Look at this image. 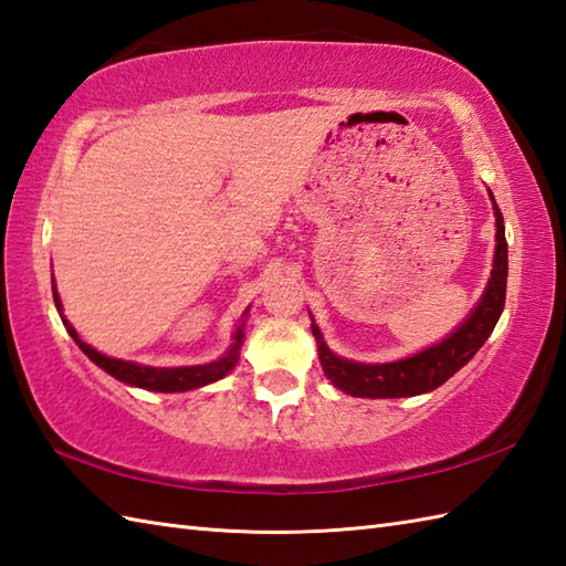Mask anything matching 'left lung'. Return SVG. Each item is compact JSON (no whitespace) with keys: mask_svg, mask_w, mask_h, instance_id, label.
I'll list each match as a JSON object with an SVG mask.
<instances>
[{"mask_svg":"<svg viewBox=\"0 0 566 566\" xmlns=\"http://www.w3.org/2000/svg\"><path fill=\"white\" fill-rule=\"evenodd\" d=\"M491 195V191H489ZM494 201V195H491ZM496 216V252H494V270L484 290V296L479 298L472 314L462 323L460 328L450 333L442 343L426 347L423 353L411 357L396 359V363L384 365H365L343 359L328 350L323 343V335L316 323H311L314 338L318 345V359L326 377L333 381V387L350 396H365V399H401V396H418L438 389L440 384L448 381L454 371H460L469 359L476 355L479 347L486 343L491 331L496 328L499 316L506 304V280H509V243L506 228H503L501 209L494 201Z\"/></svg>","mask_w":566,"mask_h":566,"instance_id":"obj_1","label":"left lung"}]
</instances>
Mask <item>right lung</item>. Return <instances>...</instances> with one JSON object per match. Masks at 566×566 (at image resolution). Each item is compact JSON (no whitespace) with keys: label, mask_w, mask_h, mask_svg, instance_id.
<instances>
[{"label":"right lung","mask_w":566,"mask_h":566,"mask_svg":"<svg viewBox=\"0 0 566 566\" xmlns=\"http://www.w3.org/2000/svg\"><path fill=\"white\" fill-rule=\"evenodd\" d=\"M53 302L60 318H63V326L72 335V340L80 345V350L87 355L94 365H99L104 371H109L112 377L118 381L130 384V387H140V389H150V391H163V394H172V391H189V389H199L207 387L211 381H219L231 371L240 357V345H243V326L240 323L233 335V345L221 359L209 365H191V367H148V365H138V363H126V359H116V357H106L102 353L94 350L92 345L80 340L77 331L70 326V321L63 316V304H60V296L55 292V282H53Z\"/></svg>","instance_id":"right-lung-1"}]
</instances>
